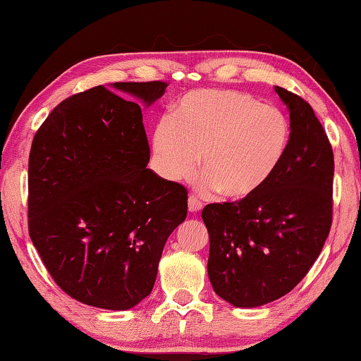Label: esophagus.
<instances>
[{"instance_id":"34e87169","label":"esophagus","mask_w":361,"mask_h":361,"mask_svg":"<svg viewBox=\"0 0 361 361\" xmlns=\"http://www.w3.org/2000/svg\"><path fill=\"white\" fill-rule=\"evenodd\" d=\"M188 210L191 213H199L200 210H202V202H200L197 197H194V195H189Z\"/></svg>"}]
</instances>
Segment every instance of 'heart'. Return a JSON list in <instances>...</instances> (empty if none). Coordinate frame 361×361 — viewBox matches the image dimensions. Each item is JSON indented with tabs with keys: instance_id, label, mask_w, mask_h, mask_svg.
I'll use <instances>...</instances> for the list:
<instances>
[{
	"instance_id": "obj_1",
	"label": "heart",
	"mask_w": 361,
	"mask_h": 361,
	"mask_svg": "<svg viewBox=\"0 0 361 361\" xmlns=\"http://www.w3.org/2000/svg\"><path fill=\"white\" fill-rule=\"evenodd\" d=\"M291 145L290 118L279 106L229 89L186 94L152 133L162 175L188 180L199 162L200 186L219 189L226 199L258 194L282 167Z\"/></svg>"
}]
</instances>
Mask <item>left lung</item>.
<instances>
[{
	"mask_svg": "<svg viewBox=\"0 0 361 361\" xmlns=\"http://www.w3.org/2000/svg\"><path fill=\"white\" fill-rule=\"evenodd\" d=\"M290 111L291 145L258 194L204 207L210 237L209 279L235 307L285 296L319 258L333 221L334 156L312 106L276 85Z\"/></svg>",
	"mask_w": 361,
	"mask_h": 361,
	"instance_id": "1",
	"label": "left lung"
}]
</instances>
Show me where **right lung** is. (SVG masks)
Segmentation results:
<instances>
[{
    "label": "right lung",
    "instance_id": "1",
    "mask_svg": "<svg viewBox=\"0 0 361 361\" xmlns=\"http://www.w3.org/2000/svg\"><path fill=\"white\" fill-rule=\"evenodd\" d=\"M167 82H114L71 95L35 133L28 232L66 295L127 310L149 295L169 235L186 219L188 191L151 169L142 106Z\"/></svg>",
    "mask_w": 361,
    "mask_h": 361
}]
</instances>
